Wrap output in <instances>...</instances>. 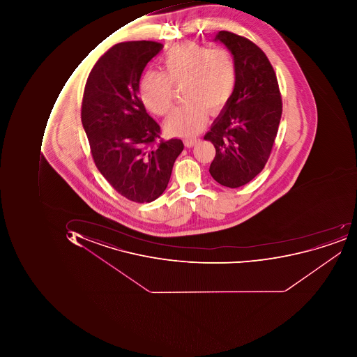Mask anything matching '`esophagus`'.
<instances>
[{"mask_svg":"<svg viewBox=\"0 0 357 357\" xmlns=\"http://www.w3.org/2000/svg\"><path fill=\"white\" fill-rule=\"evenodd\" d=\"M197 138H192V137H188L184 138V145H185V147H193L194 145H196L198 142Z\"/></svg>","mask_w":357,"mask_h":357,"instance_id":"34e87169","label":"esophagus"}]
</instances>
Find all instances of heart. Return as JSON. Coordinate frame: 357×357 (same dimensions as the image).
I'll return each instance as SVG.
<instances>
[{
    "mask_svg": "<svg viewBox=\"0 0 357 357\" xmlns=\"http://www.w3.org/2000/svg\"><path fill=\"white\" fill-rule=\"evenodd\" d=\"M161 72L146 73L139 84L140 98L147 109L167 114L173 106V86H181L185 102L168 116L166 131L191 136L201 131L208 109L217 112L233 93L235 64L224 50H208L193 43L177 45L160 59Z\"/></svg>",
    "mask_w": 357,
    "mask_h": 357,
    "instance_id": "1",
    "label": "heart"
}]
</instances>
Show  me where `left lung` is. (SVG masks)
Segmentation results:
<instances>
[{"label": "left lung", "instance_id": "1", "mask_svg": "<svg viewBox=\"0 0 357 357\" xmlns=\"http://www.w3.org/2000/svg\"><path fill=\"white\" fill-rule=\"evenodd\" d=\"M215 40L233 56L235 86L204 139L215 148L210 175L224 187L235 189L259 175L268 161L282 100L275 70L259 47L227 31H220Z\"/></svg>", "mask_w": 357, "mask_h": 357}]
</instances>
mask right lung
<instances>
[{
  "instance_id": "add662e5",
  "label": "right lung",
  "mask_w": 357,
  "mask_h": 357,
  "mask_svg": "<svg viewBox=\"0 0 357 357\" xmlns=\"http://www.w3.org/2000/svg\"><path fill=\"white\" fill-rule=\"evenodd\" d=\"M162 48L150 40L114 45L89 74L82 98V126L96 167L118 193L136 203L163 194L183 150L178 138L154 145L160 126L138 96L142 70Z\"/></svg>"
}]
</instances>
